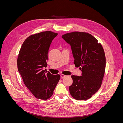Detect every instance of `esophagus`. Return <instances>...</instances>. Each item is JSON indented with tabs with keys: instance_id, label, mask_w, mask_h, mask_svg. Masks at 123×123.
Masks as SVG:
<instances>
[{
	"instance_id": "34e87169",
	"label": "esophagus",
	"mask_w": 123,
	"mask_h": 123,
	"mask_svg": "<svg viewBox=\"0 0 123 123\" xmlns=\"http://www.w3.org/2000/svg\"><path fill=\"white\" fill-rule=\"evenodd\" d=\"M61 76L62 78H64V77H66V76H67V75H64V74H61Z\"/></svg>"
}]
</instances>
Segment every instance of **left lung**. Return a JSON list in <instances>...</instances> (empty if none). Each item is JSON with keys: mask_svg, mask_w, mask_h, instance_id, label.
Wrapping results in <instances>:
<instances>
[{"mask_svg": "<svg viewBox=\"0 0 123 123\" xmlns=\"http://www.w3.org/2000/svg\"><path fill=\"white\" fill-rule=\"evenodd\" d=\"M69 43L74 57V64L81 70V76L71 75L73 83L69 87L72 97L86 100L101 86L106 67V57L100 43L88 33L74 32L62 36Z\"/></svg>", "mask_w": 123, "mask_h": 123, "instance_id": "8db88e82", "label": "left lung"}]
</instances>
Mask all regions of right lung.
Here are the masks:
<instances>
[{"mask_svg": "<svg viewBox=\"0 0 123 123\" xmlns=\"http://www.w3.org/2000/svg\"><path fill=\"white\" fill-rule=\"evenodd\" d=\"M57 34L45 31L32 35L25 40L19 51L18 72L26 87L37 98H49L60 80L59 74L53 75L43 70L47 66L50 45Z\"/></svg>", "mask_w": 123, "mask_h": 123, "instance_id": "add662e5", "label": "right lung"}]
</instances>
